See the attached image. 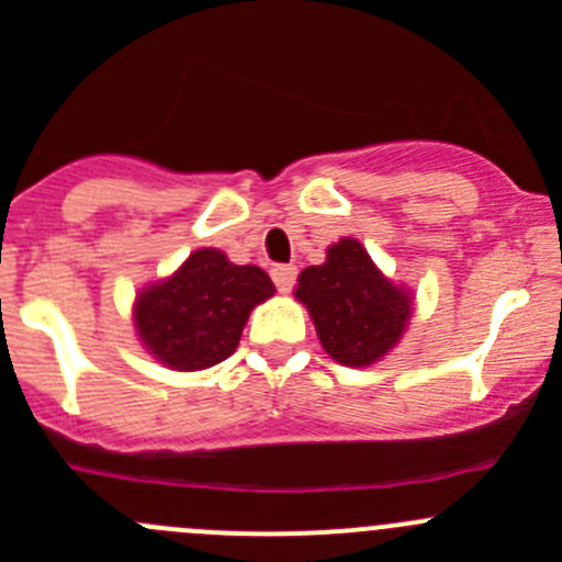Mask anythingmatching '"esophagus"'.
Masks as SVG:
<instances>
[{"label":"esophagus","instance_id":"obj_1","mask_svg":"<svg viewBox=\"0 0 562 562\" xmlns=\"http://www.w3.org/2000/svg\"><path fill=\"white\" fill-rule=\"evenodd\" d=\"M271 280H274L277 291L288 293L293 288V282H296V269L293 266H274L271 269Z\"/></svg>","mask_w":562,"mask_h":562}]
</instances>
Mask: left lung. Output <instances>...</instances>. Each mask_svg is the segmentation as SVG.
<instances>
[{"mask_svg":"<svg viewBox=\"0 0 562 562\" xmlns=\"http://www.w3.org/2000/svg\"><path fill=\"white\" fill-rule=\"evenodd\" d=\"M293 296L311 313L324 352L349 369L380 363L400 344L416 299L382 274L358 238L329 244L327 260L299 274Z\"/></svg>","mask_w":562,"mask_h":562,"instance_id":"1","label":"left lung"}]
</instances>
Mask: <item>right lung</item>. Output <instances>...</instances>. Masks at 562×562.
Here are the masks:
<instances>
[{
	"mask_svg": "<svg viewBox=\"0 0 562 562\" xmlns=\"http://www.w3.org/2000/svg\"><path fill=\"white\" fill-rule=\"evenodd\" d=\"M274 296L260 266H235L222 249L191 251L175 274L135 293L140 346L171 371H202L238 349L249 313Z\"/></svg>",
	"mask_w": 562,
	"mask_h": 562,
	"instance_id": "obj_1",
	"label": "right lung"
}]
</instances>
